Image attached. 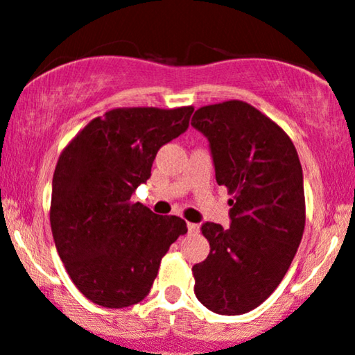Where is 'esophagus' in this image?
<instances>
[{"label": "esophagus", "mask_w": 355, "mask_h": 355, "mask_svg": "<svg viewBox=\"0 0 355 355\" xmlns=\"http://www.w3.org/2000/svg\"><path fill=\"white\" fill-rule=\"evenodd\" d=\"M187 226H189V232L190 233H198L200 232V225L198 223H187Z\"/></svg>", "instance_id": "1"}]
</instances>
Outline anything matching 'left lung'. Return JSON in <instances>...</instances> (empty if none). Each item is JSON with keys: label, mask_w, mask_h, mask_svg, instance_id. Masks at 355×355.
<instances>
[{"label": "left lung", "mask_w": 355, "mask_h": 355, "mask_svg": "<svg viewBox=\"0 0 355 355\" xmlns=\"http://www.w3.org/2000/svg\"><path fill=\"white\" fill-rule=\"evenodd\" d=\"M191 125L210 142L216 183L233 195L230 228L202 225L210 254L191 268L195 294L213 313L245 314L279 286L301 243V162L289 135L248 102L205 105Z\"/></svg>", "instance_id": "8db88e82"}]
</instances>
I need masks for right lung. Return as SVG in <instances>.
I'll list each match as a JSON object with an SVG mask.
<instances>
[{"instance_id": "1", "label": "right lung", "mask_w": 355, "mask_h": 355, "mask_svg": "<svg viewBox=\"0 0 355 355\" xmlns=\"http://www.w3.org/2000/svg\"><path fill=\"white\" fill-rule=\"evenodd\" d=\"M191 105L121 107L92 119L66 145L53 177L51 230L76 288L102 307L137 304L150 293L160 261L187 233L130 196L150 178L162 145L189 129Z\"/></svg>"}]
</instances>
